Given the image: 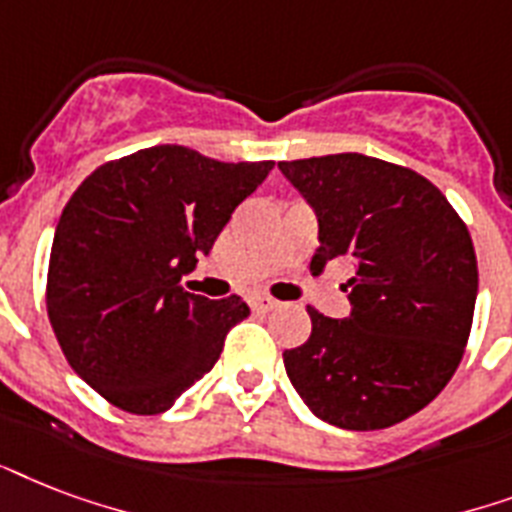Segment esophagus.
<instances>
[{
  "label": "esophagus",
  "mask_w": 512,
  "mask_h": 512,
  "mask_svg": "<svg viewBox=\"0 0 512 512\" xmlns=\"http://www.w3.org/2000/svg\"><path fill=\"white\" fill-rule=\"evenodd\" d=\"M251 304H253V310H259V312H269L277 307V301L269 299V296H264V293H256V296H251Z\"/></svg>",
  "instance_id": "1"
}]
</instances>
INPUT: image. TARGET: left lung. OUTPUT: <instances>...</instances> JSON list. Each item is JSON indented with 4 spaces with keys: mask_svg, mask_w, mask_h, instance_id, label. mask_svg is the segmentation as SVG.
Wrapping results in <instances>:
<instances>
[{
    "mask_svg": "<svg viewBox=\"0 0 512 512\" xmlns=\"http://www.w3.org/2000/svg\"><path fill=\"white\" fill-rule=\"evenodd\" d=\"M318 219L310 269L347 256L342 320L307 310L312 334L285 350V374L312 414L342 430H382L449 384L478 296L470 232L438 186L366 154L277 162Z\"/></svg>",
    "mask_w": 512,
    "mask_h": 512,
    "instance_id": "left-lung-1",
    "label": "left lung"
}]
</instances>
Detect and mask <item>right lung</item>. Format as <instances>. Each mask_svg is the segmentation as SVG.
<instances>
[{"instance_id": "add662e5", "label": "right lung", "mask_w": 512, "mask_h": 512, "mask_svg": "<svg viewBox=\"0 0 512 512\" xmlns=\"http://www.w3.org/2000/svg\"><path fill=\"white\" fill-rule=\"evenodd\" d=\"M272 168L152 146L106 162L71 194L50 251L47 315L98 395L162 414L216 366L227 331L251 310L237 296L184 291L181 277Z\"/></svg>"}]
</instances>
